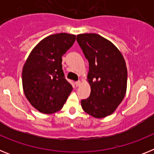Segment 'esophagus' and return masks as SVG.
Here are the masks:
<instances>
[{
	"label": "esophagus",
	"instance_id": "esophagus-1",
	"mask_svg": "<svg viewBox=\"0 0 154 154\" xmlns=\"http://www.w3.org/2000/svg\"><path fill=\"white\" fill-rule=\"evenodd\" d=\"M81 85V81H77L75 82V86H80Z\"/></svg>",
	"mask_w": 154,
	"mask_h": 154
}]
</instances>
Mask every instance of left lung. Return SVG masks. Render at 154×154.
<instances>
[{
    "mask_svg": "<svg viewBox=\"0 0 154 154\" xmlns=\"http://www.w3.org/2000/svg\"><path fill=\"white\" fill-rule=\"evenodd\" d=\"M77 42L89 65L87 81L91 93L81 101L82 109L93 117H106L125 97L127 69L125 59L112 42L97 34H80Z\"/></svg>",
    "mask_w": 154,
    "mask_h": 154,
    "instance_id": "1",
    "label": "left lung"
}]
</instances>
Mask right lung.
Segmentation results:
<instances>
[{
  "mask_svg": "<svg viewBox=\"0 0 154 154\" xmlns=\"http://www.w3.org/2000/svg\"><path fill=\"white\" fill-rule=\"evenodd\" d=\"M75 38L67 33L46 37L32 49L23 66L25 97L42 113L59 111L72 91L64 77L62 57L72 46Z\"/></svg>",
  "mask_w": 154,
  "mask_h": 154,
  "instance_id": "right-lung-1",
  "label": "right lung"
}]
</instances>
